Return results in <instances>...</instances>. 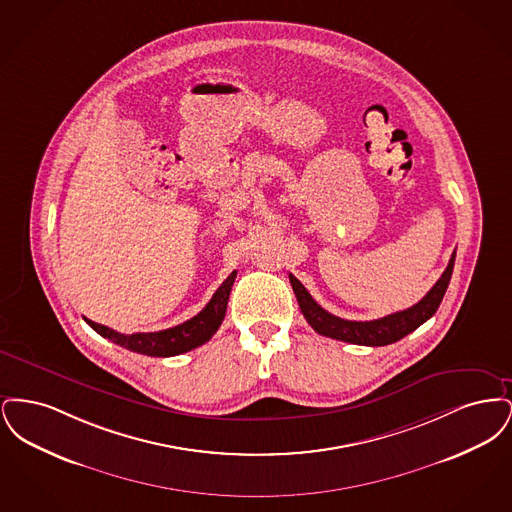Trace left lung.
Here are the masks:
<instances>
[{
    "instance_id": "1",
    "label": "left lung",
    "mask_w": 512,
    "mask_h": 512,
    "mask_svg": "<svg viewBox=\"0 0 512 512\" xmlns=\"http://www.w3.org/2000/svg\"><path fill=\"white\" fill-rule=\"evenodd\" d=\"M453 267H455V251L449 259V265L443 270L441 278L434 284V288L426 293L416 305L405 309V311L388 315V317L365 320V322L345 320V318L330 315L328 311H324L318 305L317 301L311 297V293L305 290V286L293 274H290V282H292L293 293L297 297L303 317L307 318V322L320 336L347 341V343H357V345L380 347V345H390L393 341L405 338L420 324H424L428 318L434 317L443 295L447 292Z\"/></svg>"
}]
</instances>
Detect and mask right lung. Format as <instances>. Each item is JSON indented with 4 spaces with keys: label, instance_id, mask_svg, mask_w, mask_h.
Wrapping results in <instances>:
<instances>
[{
    "label": "right lung",
    "instance_id": "add662e5",
    "mask_svg": "<svg viewBox=\"0 0 512 512\" xmlns=\"http://www.w3.org/2000/svg\"><path fill=\"white\" fill-rule=\"evenodd\" d=\"M234 280H236V270L220 284L219 290L215 292L211 301L205 305V309L199 315H195L194 318H190L174 328H167V330L146 332V334L144 332L121 334V332H115L94 320H88V318H84V320L98 332L99 336L121 345L124 349L149 355V357H174V355L192 351L215 336V332L219 330L224 315H226V305H228V297L232 292Z\"/></svg>",
    "mask_w": 512,
    "mask_h": 512
}]
</instances>
